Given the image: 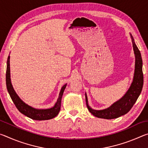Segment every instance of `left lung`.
<instances>
[{
  "mask_svg": "<svg viewBox=\"0 0 148 148\" xmlns=\"http://www.w3.org/2000/svg\"><path fill=\"white\" fill-rule=\"evenodd\" d=\"M130 35H131L136 60H135V70L133 82L126 94L119 101L115 102L108 108L102 110H95L90 108L88 105L87 97L86 94V101L87 108L94 116L99 117V118L111 119L117 118L123 115L126 114L133 106L142 91L144 84V76L143 72H142V59L141 53L135 44L132 34Z\"/></svg>",
  "mask_w": 148,
  "mask_h": 148,
  "instance_id": "8db88e82",
  "label": "left lung"
}]
</instances>
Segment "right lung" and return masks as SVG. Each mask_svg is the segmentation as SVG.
Here are the masks:
<instances>
[{"instance_id": "add662e5", "label": "right lung", "mask_w": 148, "mask_h": 148, "mask_svg": "<svg viewBox=\"0 0 148 148\" xmlns=\"http://www.w3.org/2000/svg\"><path fill=\"white\" fill-rule=\"evenodd\" d=\"M6 87L8 89V93L10 96L12 101L16 106L17 110L21 112V114H24L25 116L29 117L34 120H47L53 118V117L57 116L61 109V99L63 95V92L66 86V84L64 85L62 87L61 91H60L59 98L57 101L53 108L49 109H44L39 110L35 109L33 108L26 104L25 102L20 99L18 95L15 92L14 89L12 87L10 80V56L8 57L7 60V67H6Z\"/></svg>"}]
</instances>
